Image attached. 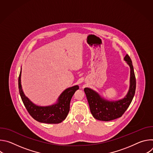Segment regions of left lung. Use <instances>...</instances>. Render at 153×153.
I'll list each match as a JSON object with an SVG mask.
<instances>
[{
    "instance_id": "obj_1",
    "label": "left lung",
    "mask_w": 153,
    "mask_h": 153,
    "mask_svg": "<svg viewBox=\"0 0 153 153\" xmlns=\"http://www.w3.org/2000/svg\"><path fill=\"white\" fill-rule=\"evenodd\" d=\"M124 60L130 67V85L128 92L123 99L117 101H109L101 97L97 92L90 88L84 89L90 111L97 120L110 121L120 117L132 102L136 91V77L131 59L126 54Z\"/></svg>"
}]
</instances>
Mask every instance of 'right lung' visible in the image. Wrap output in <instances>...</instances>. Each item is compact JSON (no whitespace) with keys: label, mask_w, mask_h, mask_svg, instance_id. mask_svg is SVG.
I'll return each mask as SVG.
<instances>
[{"label":"right lung","mask_w":153,"mask_h":153,"mask_svg":"<svg viewBox=\"0 0 153 153\" xmlns=\"http://www.w3.org/2000/svg\"><path fill=\"white\" fill-rule=\"evenodd\" d=\"M20 77L21 70L18 80L19 93L27 110L34 119L45 123H59L65 119L70 111L71 99L76 91L79 88L78 85L70 87L63 91L56 104L40 106L34 104L25 96L22 89Z\"/></svg>","instance_id":"1"}]
</instances>
